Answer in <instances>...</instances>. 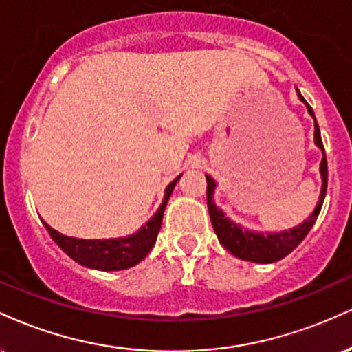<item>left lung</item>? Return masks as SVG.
Masks as SVG:
<instances>
[{
    "instance_id": "obj_1",
    "label": "left lung",
    "mask_w": 352,
    "mask_h": 352,
    "mask_svg": "<svg viewBox=\"0 0 352 352\" xmlns=\"http://www.w3.org/2000/svg\"><path fill=\"white\" fill-rule=\"evenodd\" d=\"M298 98L301 102H305L306 109H308L309 116L314 120V144L318 148H321L322 152V160L319 164V173H321V193H319V200L316 204V208L311 215L306 218L305 221L296 227L285 230V232H253V230L243 228L241 225L235 223L233 220L225 215L223 210L218 208L213 201V193H215L217 182L210 175L207 177V205H208V213L212 218L213 230H215L218 240L220 243L228 250L230 253L235 254L236 258L245 261H253V263H273V261L281 260L286 254H289L296 248L298 245L305 240V236L308 235L309 230L313 228L314 221L321 212L322 201L326 197V188H328V162H326V153L324 147H322L321 140V132H319L316 117H314L313 109L309 107V104L306 102L305 98L301 96V92L298 91Z\"/></svg>"
}]
</instances>
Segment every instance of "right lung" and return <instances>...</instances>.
Masks as SVG:
<instances>
[{
	"mask_svg": "<svg viewBox=\"0 0 352 352\" xmlns=\"http://www.w3.org/2000/svg\"><path fill=\"white\" fill-rule=\"evenodd\" d=\"M180 177L182 175L167 185L162 205L153 213L151 220L129 236L107 238V240H82V238L66 236L63 233L56 232L44 220L43 223L50 232L52 240L56 241V245L67 256H71L72 260L86 266V268L100 270V272H119V270L132 268V266L140 263L151 252L152 246L155 245L160 225H162L165 207H167V201L170 199Z\"/></svg>",
	"mask_w": 352,
	"mask_h": 352,
	"instance_id": "obj_1",
	"label": "right lung"
}]
</instances>
